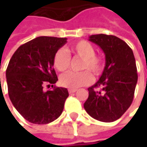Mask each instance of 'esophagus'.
<instances>
[{
  "label": "esophagus",
  "instance_id": "esophagus-1",
  "mask_svg": "<svg viewBox=\"0 0 147 147\" xmlns=\"http://www.w3.org/2000/svg\"><path fill=\"white\" fill-rule=\"evenodd\" d=\"M68 92H69V94H73V93H76V89H71V88H69V89H68Z\"/></svg>",
  "mask_w": 147,
  "mask_h": 147
}]
</instances>
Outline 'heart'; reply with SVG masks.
Listing matches in <instances>:
<instances>
[{
  "label": "heart",
  "mask_w": 147,
  "mask_h": 147,
  "mask_svg": "<svg viewBox=\"0 0 147 147\" xmlns=\"http://www.w3.org/2000/svg\"><path fill=\"white\" fill-rule=\"evenodd\" d=\"M69 52L76 56L82 59L81 64V70H85L80 72L68 71L59 77V83L61 86L76 89L77 88L86 86L92 82V75L87 71L89 70L94 76H99L104 70L103 59L95 54L94 46L87 41H79L69 47ZM71 57L64 50L59 49L55 52L53 58V65L59 71H65L70 67Z\"/></svg>",
  "instance_id": "obj_1"
}]
</instances>
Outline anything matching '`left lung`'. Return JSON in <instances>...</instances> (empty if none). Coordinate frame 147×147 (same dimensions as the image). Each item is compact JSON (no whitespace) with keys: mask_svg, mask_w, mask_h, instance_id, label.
<instances>
[{"mask_svg":"<svg viewBox=\"0 0 147 147\" xmlns=\"http://www.w3.org/2000/svg\"><path fill=\"white\" fill-rule=\"evenodd\" d=\"M89 41L101 47L105 66L99 81L88 88L84 109L96 120L114 122L132 104L138 80L135 59L129 46L115 36L92 35Z\"/></svg>","mask_w":147,"mask_h":147,"instance_id":"left-lung-1","label":"left lung"}]
</instances>
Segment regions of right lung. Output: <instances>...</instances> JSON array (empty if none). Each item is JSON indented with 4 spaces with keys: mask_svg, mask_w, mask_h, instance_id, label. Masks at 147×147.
<instances>
[{
    "mask_svg": "<svg viewBox=\"0 0 147 147\" xmlns=\"http://www.w3.org/2000/svg\"><path fill=\"white\" fill-rule=\"evenodd\" d=\"M66 38L39 36L21 45L12 56L6 71L8 95L21 116L35 124H47L62 113L67 88L53 86L58 77L53 58L66 43ZM52 85L45 92L44 86Z\"/></svg>",
    "mask_w": 147,
    "mask_h": 147,
    "instance_id": "add662e5",
    "label": "right lung"
}]
</instances>
